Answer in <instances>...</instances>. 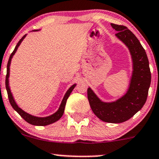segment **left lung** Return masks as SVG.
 <instances>
[{
  "instance_id": "left-lung-1",
  "label": "left lung",
  "mask_w": 159,
  "mask_h": 159,
  "mask_svg": "<svg viewBox=\"0 0 159 159\" xmlns=\"http://www.w3.org/2000/svg\"><path fill=\"white\" fill-rule=\"evenodd\" d=\"M111 26L117 31L116 37L130 52L133 63L130 84L127 93L114 102L101 101L90 88L87 89V97L97 117L103 121L118 124L129 120L143 107L150 86L151 73L146 52L134 34L123 25L111 24Z\"/></svg>"
}]
</instances>
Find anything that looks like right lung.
<instances>
[{
	"instance_id": "1",
	"label": "right lung",
	"mask_w": 159,
	"mask_h": 159,
	"mask_svg": "<svg viewBox=\"0 0 159 159\" xmlns=\"http://www.w3.org/2000/svg\"><path fill=\"white\" fill-rule=\"evenodd\" d=\"M26 35H24L23 37L21 38V39L18 41V43H17L16 47L14 49V51L12 52V54L10 55V57H9V59L8 61V64H7V75H6V89H7V94H8V98L9 100V102H10V104L12 105V107L13 109L16 111L20 115L21 117L24 118V119L26 121V122H28L29 124H32V125H35V126H46V125H49V124L54 123V122L57 121L58 120L60 119L61 118V116H63L64 112V109H65V105H66V100L70 96V93H72V91L73 90V89L75 87L76 84L72 85L70 89H68L67 92L65 94L64 98H63L62 102L60 105V107H59L58 110L53 115H52L50 116H48V117H44V118H39V117H35V116H32V115H30L28 113H26V112H24V110H22L20 107H18V105L16 104L15 101L13 98L12 93H11L10 89H9V66H10V63H11V60H12V56L14 55V54L16 52L17 49H18V47H19V45L20 44L24 38L26 37Z\"/></svg>"
}]
</instances>
